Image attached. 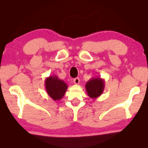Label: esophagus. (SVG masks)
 <instances>
[{
  "label": "esophagus",
  "mask_w": 148,
  "mask_h": 148,
  "mask_svg": "<svg viewBox=\"0 0 148 148\" xmlns=\"http://www.w3.org/2000/svg\"><path fill=\"white\" fill-rule=\"evenodd\" d=\"M73 82H74V83L75 84H76V85L79 84V77H76V78H74V80H73Z\"/></svg>",
  "instance_id": "obj_1"
}]
</instances>
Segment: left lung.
I'll list each match as a JSON object with an SVG mask.
<instances>
[{
    "label": "left lung",
    "mask_w": 148,
    "mask_h": 148,
    "mask_svg": "<svg viewBox=\"0 0 148 148\" xmlns=\"http://www.w3.org/2000/svg\"><path fill=\"white\" fill-rule=\"evenodd\" d=\"M105 87L104 80L100 77H93L86 84V90L89 98L95 99L101 96Z\"/></svg>",
    "instance_id": "8db88e82"
}]
</instances>
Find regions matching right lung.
I'll return each instance as SVG.
<instances>
[{
	"instance_id": "obj_1",
	"label": "right lung",
	"mask_w": 148,
	"mask_h": 148,
	"mask_svg": "<svg viewBox=\"0 0 148 148\" xmlns=\"http://www.w3.org/2000/svg\"><path fill=\"white\" fill-rule=\"evenodd\" d=\"M45 88L47 93L55 101H59L66 92L68 86L66 84L57 77V75L49 76L45 79Z\"/></svg>"
}]
</instances>
